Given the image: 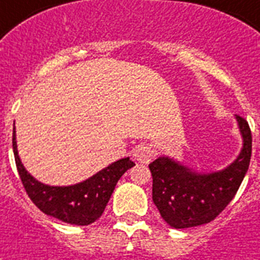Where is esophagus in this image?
Masks as SVG:
<instances>
[{
  "instance_id": "1",
  "label": "esophagus",
  "mask_w": 260,
  "mask_h": 260,
  "mask_svg": "<svg viewBox=\"0 0 260 260\" xmlns=\"http://www.w3.org/2000/svg\"><path fill=\"white\" fill-rule=\"evenodd\" d=\"M156 156V150L152 145H140L135 150V160L141 164H149V161Z\"/></svg>"
}]
</instances>
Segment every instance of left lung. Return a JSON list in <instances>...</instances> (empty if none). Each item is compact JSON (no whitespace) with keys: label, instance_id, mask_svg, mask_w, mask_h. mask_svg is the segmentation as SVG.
Wrapping results in <instances>:
<instances>
[{"label":"left lung","instance_id":"left-lung-1","mask_svg":"<svg viewBox=\"0 0 260 260\" xmlns=\"http://www.w3.org/2000/svg\"><path fill=\"white\" fill-rule=\"evenodd\" d=\"M243 148L234 162L219 172L197 173L169 157L149 164L153 178L152 198L161 217L174 229L209 223L234 198L247 173L252 137L248 123L235 115Z\"/></svg>","mask_w":260,"mask_h":260}]
</instances>
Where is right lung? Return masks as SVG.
I'll list each match as a JSON object with an SVG mask.
<instances>
[{"mask_svg":"<svg viewBox=\"0 0 260 260\" xmlns=\"http://www.w3.org/2000/svg\"><path fill=\"white\" fill-rule=\"evenodd\" d=\"M13 152L23 187L37 208L50 217L78 226L92 223L103 214L117 181L135 165L129 157H125L115 161L80 184L71 186H50L39 182L27 173L19 160L15 128H13Z\"/></svg>","mask_w":260,"mask_h":260,"instance_id":"add662e5","label":"right lung"}]
</instances>
